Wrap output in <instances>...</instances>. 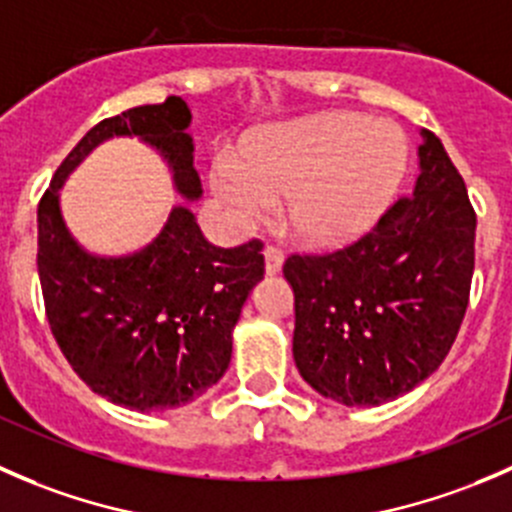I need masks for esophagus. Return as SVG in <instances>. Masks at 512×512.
Masks as SVG:
<instances>
[{"label":"esophagus","mask_w":512,"mask_h":512,"mask_svg":"<svg viewBox=\"0 0 512 512\" xmlns=\"http://www.w3.org/2000/svg\"><path fill=\"white\" fill-rule=\"evenodd\" d=\"M263 261H266L268 276H276V273H281L283 254L276 249V246H266V249H263Z\"/></svg>","instance_id":"esophagus-1"}]
</instances>
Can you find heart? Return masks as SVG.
I'll return each mask as SVG.
<instances>
[{
  "mask_svg": "<svg viewBox=\"0 0 512 512\" xmlns=\"http://www.w3.org/2000/svg\"><path fill=\"white\" fill-rule=\"evenodd\" d=\"M406 136L386 119L326 111L261 131L239 156L219 154L211 189L239 221H261L286 201L301 244L336 249L386 214L406 171Z\"/></svg>",
  "mask_w": 512,
  "mask_h": 512,
  "instance_id": "obj_1",
  "label": "heart"
}]
</instances>
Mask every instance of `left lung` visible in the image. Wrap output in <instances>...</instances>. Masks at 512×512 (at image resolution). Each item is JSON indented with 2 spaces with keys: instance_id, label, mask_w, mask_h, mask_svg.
<instances>
[{
  "instance_id": "1",
  "label": "left lung",
  "mask_w": 512,
  "mask_h": 512,
  "mask_svg": "<svg viewBox=\"0 0 512 512\" xmlns=\"http://www.w3.org/2000/svg\"><path fill=\"white\" fill-rule=\"evenodd\" d=\"M413 194L371 234L326 256H291L293 358L303 381L343 406H381L426 381L463 323L475 211L433 131L421 129Z\"/></svg>"
}]
</instances>
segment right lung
I'll return each mask as SVG.
<instances>
[{
    "mask_svg": "<svg viewBox=\"0 0 512 512\" xmlns=\"http://www.w3.org/2000/svg\"><path fill=\"white\" fill-rule=\"evenodd\" d=\"M189 124L181 96L104 119L69 151L37 211L39 281L59 348L91 391L141 413L181 408L221 381L241 308L263 278L261 241L221 249L189 206H174L139 251L91 254L64 224L59 196L96 146L136 136L166 161L176 194L199 201Z\"/></svg>",
    "mask_w": 512,
    "mask_h": 512,
    "instance_id": "add662e5",
    "label": "right lung"
}]
</instances>
